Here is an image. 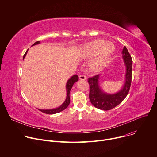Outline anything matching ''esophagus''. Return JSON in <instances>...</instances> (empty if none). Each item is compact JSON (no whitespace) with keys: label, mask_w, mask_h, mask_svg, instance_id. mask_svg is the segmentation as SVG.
I'll use <instances>...</instances> for the list:
<instances>
[{"label":"esophagus","mask_w":157,"mask_h":157,"mask_svg":"<svg viewBox=\"0 0 157 157\" xmlns=\"http://www.w3.org/2000/svg\"><path fill=\"white\" fill-rule=\"evenodd\" d=\"M79 78L80 80H82V81L86 80V79H87V78H86V76H84V75H80V76H79Z\"/></svg>","instance_id":"1"}]
</instances>
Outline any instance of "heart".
<instances>
[{
	"label": "heart",
	"mask_w": 157,
	"mask_h": 157,
	"mask_svg": "<svg viewBox=\"0 0 157 157\" xmlns=\"http://www.w3.org/2000/svg\"><path fill=\"white\" fill-rule=\"evenodd\" d=\"M114 44L103 40H96L87 43L81 48V53L84 58H89V68L98 73L110 64L115 53Z\"/></svg>",
	"instance_id": "heart-1"
}]
</instances>
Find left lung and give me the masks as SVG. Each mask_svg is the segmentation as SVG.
<instances>
[{
	"mask_svg": "<svg viewBox=\"0 0 157 157\" xmlns=\"http://www.w3.org/2000/svg\"><path fill=\"white\" fill-rule=\"evenodd\" d=\"M122 55L126 71L124 83L117 92L108 93L104 91L99 84L101 75L88 78L87 81L90 87L89 99L91 104L99 109L109 110L114 108L124 101L128 93L132 81V59L125 47L122 50Z\"/></svg>",
	"mask_w": 157,
	"mask_h": 157,
	"instance_id": "obj_1",
	"label": "left lung"
}]
</instances>
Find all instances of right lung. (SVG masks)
Here are the masks:
<instances>
[{"mask_svg":"<svg viewBox=\"0 0 157 157\" xmlns=\"http://www.w3.org/2000/svg\"><path fill=\"white\" fill-rule=\"evenodd\" d=\"M40 41H38L36 42H35V43H33L32 46H34L36 45V44H40ZM29 49L27 50V51L26 52V53H25V55H24L23 59L25 58V57L26 56V55L28 52ZM79 79V77L78 75H75L73 76H71L68 81H67L66 84V98L65 101H64V102L59 107H56V108H54V109H38L39 110H40L41 112L43 113H45V114H56L59 113V112H61L63 110H64L67 107H68L70 103V93L71 89L73 86V84L77 82Z\"/></svg>","mask_w":157,"mask_h":157,"instance_id":"obj_1","label":"right lung"}]
</instances>
